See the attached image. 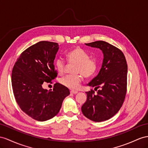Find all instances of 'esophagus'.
Returning <instances> with one entry per match:
<instances>
[{"mask_svg": "<svg viewBox=\"0 0 148 148\" xmlns=\"http://www.w3.org/2000/svg\"><path fill=\"white\" fill-rule=\"evenodd\" d=\"M70 92H71V94H75L78 93V91H77V90H71Z\"/></svg>", "mask_w": 148, "mask_h": 148, "instance_id": "esophagus-1", "label": "esophagus"}]
</instances>
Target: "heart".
I'll list each match as a JSON object with an SVG mask.
<instances>
[{"label":"heart","mask_w":148,"mask_h":148,"mask_svg":"<svg viewBox=\"0 0 148 148\" xmlns=\"http://www.w3.org/2000/svg\"><path fill=\"white\" fill-rule=\"evenodd\" d=\"M66 58L69 64H75L73 73L60 79L64 86L71 89H77L82 80V75L86 78H90L96 74L97 70V63L95 60L89 58V54L81 47H75L67 52ZM56 69L59 74H64L66 69V64L62 58L56 61Z\"/></svg>","instance_id":"1"}]
</instances>
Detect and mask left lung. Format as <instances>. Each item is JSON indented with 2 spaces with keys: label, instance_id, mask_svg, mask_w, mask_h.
<instances>
[{
  "label": "left lung",
  "instance_id": "obj_1",
  "mask_svg": "<svg viewBox=\"0 0 148 148\" xmlns=\"http://www.w3.org/2000/svg\"><path fill=\"white\" fill-rule=\"evenodd\" d=\"M103 51L104 59L99 74L89 83L95 87L97 94L90 90L81 108L87 118L101 122L111 118L119 111L124 103L127 91V65L126 58L119 49L103 40L86 44Z\"/></svg>",
  "mask_w": 148,
  "mask_h": 148
}]
</instances>
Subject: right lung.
Returning a JSON list of instances; mask_svg holds the SVG:
<instances>
[{
  "label": "right lung",
  "instance_id": "obj_1",
  "mask_svg": "<svg viewBox=\"0 0 148 148\" xmlns=\"http://www.w3.org/2000/svg\"><path fill=\"white\" fill-rule=\"evenodd\" d=\"M59 49L56 42L40 41L25 49L15 63L12 73L14 95L21 110L38 121L58 114L64 98L69 95L66 87L56 83L53 89L42 88L58 75L54 60Z\"/></svg>",
  "mask_w": 148,
  "mask_h": 148
}]
</instances>
